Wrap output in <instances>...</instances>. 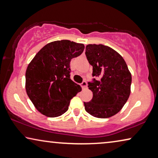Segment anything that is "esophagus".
Instances as JSON below:
<instances>
[{
	"instance_id": "34e87169",
	"label": "esophagus",
	"mask_w": 158,
	"mask_h": 158,
	"mask_svg": "<svg viewBox=\"0 0 158 158\" xmlns=\"http://www.w3.org/2000/svg\"><path fill=\"white\" fill-rule=\"evenodd\" d=\"M81 87H82V88L83 89H84V88H85L86 87H87V82L85 81H83V83H81Z\"/></svg>"
}]
</instances>
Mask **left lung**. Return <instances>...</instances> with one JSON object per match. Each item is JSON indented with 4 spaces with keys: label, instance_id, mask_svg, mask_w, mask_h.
<instances>
[{
    "label": "left lung",
    "instance_id": "8db88e82",
    "mask_svg": "<svg viewBox=\"0 0 158 158\" xmlns=\"http://www.w3.org/2000/svg\"><path fill=\"white\" fill-rule=\"evenodd\" d=\"M85 56L93 66V77L100 80L88 82L93 96L90 102H84L85 109L93 117H112L122 109L130 94L132 76L127 64L118 52L102 44L87 45Z\"/></svg>",
    "mask_w": 158,
    "mask_h": 158
}]
</instances>
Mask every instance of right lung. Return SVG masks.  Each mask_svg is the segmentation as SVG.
Wrapping results in <instances>:
<instances>
[{
	"label": "right lung",
	"instance_id": "add662e5",
	"mask_svg": "<svg viewBox=\"0 0 158 158\" xmlns=\"http://www.w3.org/2000/svg\"><path fill=\"white\" fill-rule=\"evenodd\" d=\"M85 46L68 40L48 43L27 68L26 90L35 108L47 117L62 115L70 101L81 91L70 79V60L83 52Z\"/></svg>",
	"mask_w": 158,
	"mask_h": 158
}]
</instances>
